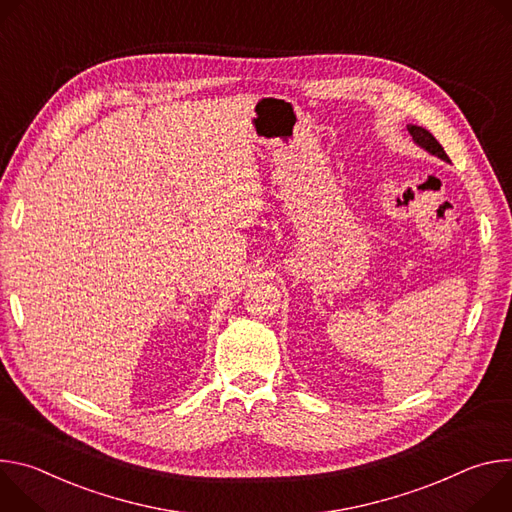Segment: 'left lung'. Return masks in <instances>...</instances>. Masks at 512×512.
<instances>
[{
  "mask_svg": "<svg viewBox=\"0 0 512 512\" xmlns=\"http://www.w3.org/2000/svg\"><path fill=\"white\" fill-rule=\"evenodd\" d=\"M407 130H409V134L413 136L415 144H419L421 148H425L429 154H433V156H437V158L449 162V156L445 154V150H443L441 144L433 138V134H431L429 130H425V128H421V126H407Z\"/></svg>",
  "mask_w": 512,
  "mask_h": 512,
  "instance_id": "obj_1",
  "label": "left lung"
}]
</instances>
